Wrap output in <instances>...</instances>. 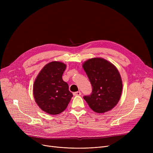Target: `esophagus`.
Returning <instances> with one entry per match:
<instances>
[{"instance_id": "1", "label": "esophagus", "mask_w": 153, "mask_h": 153, "mask_svg": "<svg viewBox=\"0 0 153 153\" xmlns=\"http://www.w3.org/2000/svg\"><path fill=\"white\" fill-rule=\"evenodd\" d=\"M73 95H75V96H77V95H81V92L80 91H77V92H75L73 93Z\"/></svg>"}]
</instances>
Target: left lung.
Wrapping results in <instances>:
<instances>
[{
  "label": "left lung",
  "instance_id": "obj_1",
  "mask_svg": "<svg viewBox=\"0 0 153 153\" xmlns=\"http://www.w3.org/2000/svg\"><path fill=\"white\" fill-rule=\"evenodd\" d=\"M92 87L89 95L84 96L90 108L105 113L118 103L122 92V78L117 68L102 58H92L82 66Z\"/></svg>",
  "mask_w": 153,
  "mask_h": 153
}]
</instances>
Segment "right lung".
Segmentation results:
<instances>
[{"label": "right lung", "instance_id": "obj_1", "mask_svg": "<svg viewBox=\"0 0 153 153\" xmlns=\"http://www.w3.org/2000/svg\"><path fill=\"white\" fill-rule=\"evenodd\" d=\"M66 65L61 62L47 64L40 71L33 85L35 102L42 110L51 115H58L65 110L72 98L68 84L62 76Z\"/></svg>", "mask_w": 153, "mask_h": 153}]
</instances>
